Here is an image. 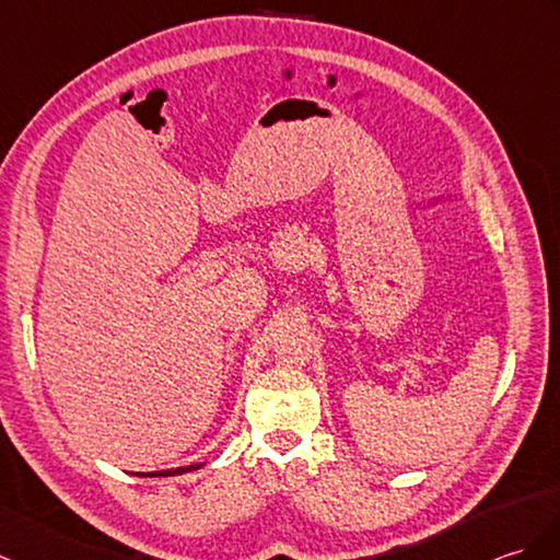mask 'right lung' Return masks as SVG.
Masks as SVG:
<instances>
[{
    "label": "right lung",
    "mask_w": 560,
    "mask_h": 560,
    "mask_svg": "<svg viewBox=\"0 0 560 560\" xmlns=\"http://www.w3.org/2000/svg\"><path fill=\"white\" fill-rule=\"evenodd\" d=\"M202 465H188V467H176V470H160V472H148V475H138V477H174V475H184L198 470Z\"/></svg>",
    "instance_id": "obj_1"
}]
</instances>
